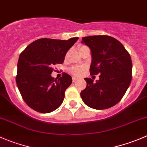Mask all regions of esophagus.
Here are the masks:
<instances>
[{"mask_svg":"<svg viewBox=\"0 0 147 147\" xmlns=\"http://www.w3.org/2000/svg\"><path fill=\"white\" fill-rule=\"evenodd\" d=\"M77 80H78V78H75V77H73V78H72V81H73V82H75Z\"/></svg>","mask_w":147,"mask_h":147,"instance_id":"obj_1","label":"esophagus"}]
</instances>
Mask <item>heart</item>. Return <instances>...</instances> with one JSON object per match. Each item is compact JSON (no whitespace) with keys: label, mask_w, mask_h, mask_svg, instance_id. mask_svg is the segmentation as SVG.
Returning <instances> with one entry per match:
<instances>
[{"label":"heart","mask_w":147,"mask_h":147,"mask_svg":"<svg viewBox=\"0 0 147 147\" xmlns=\"http://www.w3.org/2000/svg\"><path fill=\"white\" fill-rule=\"evenodd\" d=\"M83 71V67H82L76 66L73 67L70 69V72L73 75H75V76H80V75H82Z\"/></svg>","instance_id":"1"}]
</instances>
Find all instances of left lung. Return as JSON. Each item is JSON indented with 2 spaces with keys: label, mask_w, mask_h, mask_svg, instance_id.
<instances>
[{
  "label": "left lung",
  "mask_w": 147,
  "mask_h": 147,
  "mask_svg": "<svg viewBox=\"0 0 147 147\" xmlns=\"http://www.w3.org/2000/svg\"><path fill=\"white\" fill-rule=\"evenodd\" d=\"M82 43L91 50L90 75H100L95 82L84 78L87 87L80 93L82 101L92 109L112 107L121 100L131 82L130 55L119 41L108 35L83 37Z\"/></svg>",
  "instance_id": "1"
}]
</instances>
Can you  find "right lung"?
<instances>
[{
	"label": "right lung",
	"instance_id": "right-lung-1",
	"mask_svg": "<svg viewBox=\"0 0 147 147\" xmlns=\"http://www.w3.org/2000/svg\"><path fill=\"white\" fill-rule=\"evenodd\" d=\"M78 39L41 38L30 44L20 55L16 83L23 100L32 109L50 113L62 105L72 79L67 73L55 79L51 76L53 67L63 63L67 52Z\"/></svg>",
	"mask_w": 147,
	"mask_h": 147
}]
</instances>
